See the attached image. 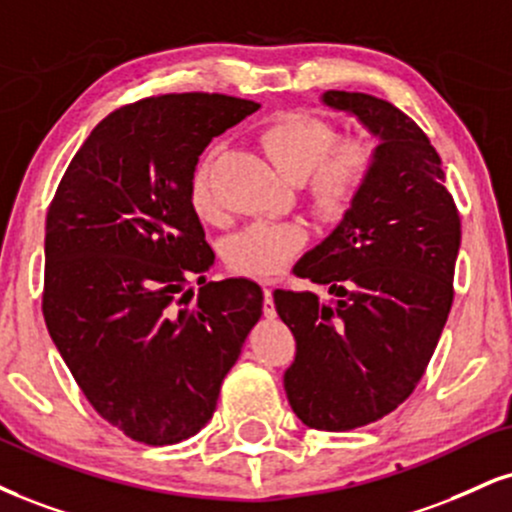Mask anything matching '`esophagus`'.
Listing matches in <instances>:
<instances>
[{
  "mask_svg": "<svg viewBox=\"0 0 512 512\" xmlns=\"http://www.w3.org/2000/svg\"><path fill=\"white\" fill-rule=\"evenodd\" d=\"M264 317H267V319H274L276 317L274 286H272V283H267V286H264Z\"/></svg>",
  "mask_w": 512,
  "mask_h": 512,
  "instance_id": "1",
  "label": "esophagus"
}]
</instances>
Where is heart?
<instances>
[{
	"mask_svg": "<svg viewBox=\"0 0 512 512\" xmlns=\"http://www.w3.org/2000/svg\"><path fill=\"white\" fill-rule=\"evenodd\" d=\"M257 143L283 176L300 181L312 212L324 221H341L355 207L381 157L374 131L360 128L336 138L334 123L303 109L274 114L257 131ZM214 164L217 147H209L188 176V202L202 221L219 219L221 212ZM305 238V226L295 221H257L229 240L226 262L236 274L267 279L303 248Z\"/></svg>",
	"mask_w": 512,
	"mask_h": 512,
	"instance_id": "obj_1",
	"label": "heart"
}]
</instances>
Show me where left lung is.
Masks as SVG:
<instances>
[{"label": "left lung", "mask_w": 512, "mask_h": 512, "mask_svg": "<svg viewBox=\"0 0 512 512\" xmlns=\"http://www.w3.org/2000/svg\"><path fill=\"white\" fill-rule=\"evenodd\" d=\"M324 102L377 133L381 157L338 229L293 269L336 300L276 288L274 305L298 346L283 377L293 412L348 432L420 384L453 305L460 217L439 152L408 114L365 92L329 90Z\"/></svg>", "instance_id": "obj_1"}]
</instances>
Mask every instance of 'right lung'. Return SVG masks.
I'll return each mask as SVG.
<instances>
[{
    "label": "right lung",
    "instance_id": "obj_1",
    "mask_svg": "<svg viewBox=\"0 0 512 512\" xmlns=\"http://www.w3.org/2000/svg\"><path fill=\"white\" fill-rule=\"evenodd\" d=\"M257 109L219 92L123 104L88 135L47 209L49 336L97 415L147 446L212 420L262 317L257 283H207L214 252L188 202L209 140ZM190 280L203 283L195 304Z\"/></svg>",
    "mask_w": 512,
    "mask_h": 512
}]
</instances>
